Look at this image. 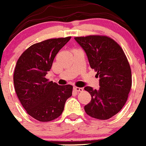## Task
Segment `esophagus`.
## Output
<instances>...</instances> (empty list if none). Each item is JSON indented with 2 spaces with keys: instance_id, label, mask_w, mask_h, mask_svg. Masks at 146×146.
<instances>
[{
  "instance_id": "34e87169",
  "label": "esophagus",
  "mask_w": 146,
  "mask_h": 146,
  "mask_svg": "<svg viewBox=\"0 0 146 146\" xmlns=\"http://www.w3.org/2000/svg\"><path fill=\"white\" fill-rule=\"evenodd\" d=\"M73 90H74L75 92H82L83 91V88H82V87H74Z\"/></svg>"
}]
</instances>
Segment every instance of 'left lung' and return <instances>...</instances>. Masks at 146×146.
Here are the masks:
<instances>
[{"instance_id": "left-lung-1", "label": "left lung", "mask_w": 146, "mask_h": 146, "mask_svg": "<svg viewBox=\"0 0 146 146\" xmlns=\"http://www.w3.org/2000/svg\"><path fill=\"white\" fill-rule=\"evenodd\" d=\"M82 47L92 69L100 78L99 90L85 87L92 97L84 106L86 113L98 120H108L119 112L132 86L131 69L123 48L106 36L75 37Z\"/></svg>"}]
</instances>
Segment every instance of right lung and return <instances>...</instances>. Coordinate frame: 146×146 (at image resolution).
Masks as SVG:
<instances>
[{"instance_id": "add662e5", "label": "right lung", "mask_w": 146, "mask_h": 146, "mask_svg": "<svg viewBox=\"0 0 146 146\" xmlns=\"http://www.w3.org/2000/svg\"><path fill=\"white\" fill-rule=\"evenodd\" d=\"M70 38H50L33 44L16 63L13 74L16 95L26 112L40 122L59 117L72 95V85H58L45 77L56 55Z\"/></svg>"}]
</instances>
